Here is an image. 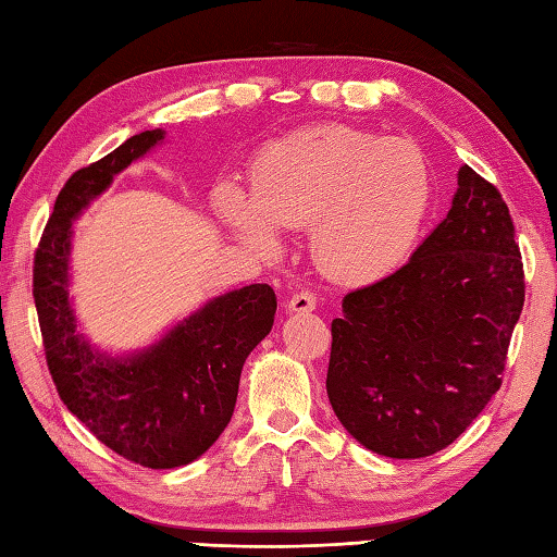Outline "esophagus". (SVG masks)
Listing matches in <instances>:
<instances>
[{
    "mask_svg": "<svg viewBox=\"0 0 557 557\" xmlns=\"http://www.w3.org/2000/svg\"><path fill=\"white\" fill-rule=\"evenodd\" d=\"M287 309L292 313H311L315 309V294L309 289L292 294V299L287 301Z\"/></svg>",
    "mask_w": 557,
    "mask_h": 557,
    "instance_id": "esophagus-1",
    "label": "esophagus"
}]
</instances>
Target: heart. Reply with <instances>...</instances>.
Listing matches in <instances>:
<instances>
[{
  "label": "heart",
  "instance_id": "b5f03b06",
  "mask_svg": "<svg viewBox=\"0 0 557 557\" xmlns=\"http://www.w3.org/2000/svg\"><path fill=\"white\" fill-rule=\"evenodd\" d=\"M431 203V168L411 140L351 126L272 140L253 160L251 196L234 182L215 188L220 220L246 244L275 251V227H311L318 268L349 285H371L405 265Z\"/></svg>",
  "mask_w": 557,
  "mask_h": 557
}]
</instances>
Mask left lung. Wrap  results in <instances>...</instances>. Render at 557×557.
I'll return each mask as SVG.
<instances>
[{
  "instance_id": "8db88e82",
  "label": "left lung",
  "mask_w": 557,
  "mask_h": 557,
  "mask_svg": "<svg viewBox=\"0 0 557 557\" xmlns=\"http://www.w3.org/2000/svg\"><path fill=\"white\" fill-rule=\"evenodd\" d=\"M524 306V265L500 191L465 164L447 218L407 265L342 299L327 397L377 455L455 443L503 383Z\"/></svg>"
}]
</instances>
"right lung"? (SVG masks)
<instances>
[{
    "instance_id": "1",
    "label": "right lung",
    "mask_w": 557,
    "mask_h": 557,
    "mask_svg": "<svg viewBox=\"0 0 557 557\" xmlns=\"http://www.w3.org/2000/svg\"><path fill=\"white\" fill-rule=\"evenodd\" d=\"M162 128L136 134L110 156L69 176L33 265L47 369L66 409L112 453L148 469L198 459L227 429L248 354L275 321L268 285H248L208 301L156 345L110 357L76 333L69 301L71 222L134 160L158 146Z\"/></svg>"
}]
</instances>
